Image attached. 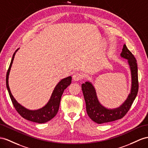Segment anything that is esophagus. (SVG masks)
Instances as JSON below:
<instances>
[{"mask_svg":"<svg viewBox=\"0 0 148 148\" xmlns=\"http://www.w3.org/2000/svg\"><path fill=\"white\" fill-rule=\"evenodd\" d=\"M73 80L74 81H78L79 80H81V78H82V75L80 74V73H75L73 76Z\"/></svg>","mask_w":148,"mask_h":148,"instance_id":"esophagus-1","label":"esophagus"}]
</instances>
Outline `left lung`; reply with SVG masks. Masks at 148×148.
Segmentation results:
<instances>
[{"mask_svg": "<svg viewBox=\"0 0 148 148\" xmlns=\"http://www.w3.org/2000/svg\"><path fill=\"white\" fill-rule=\"evenodd\" d=\"M121 57L127 60L131 75V88L130 94L124 103L116 108H108L102 104L97 96L92 83L87 81L82 84V90L86 102V111L89 117L97 124H103L120 119L130 109L138 92V66L134 56L124 44Z\"/></svg>", "mask_w": 148, "mask_h": 148, "instance_id": "8db88e82", "label": "left lung"}]
</instances>
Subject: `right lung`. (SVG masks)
Returning a JSON list of instances; mask_svg holds the SVG:
<instances>
[{
  "mask_svg": "<svg viewBox=\"0 0 148 148\" xmlns=\"http://www.w3.org/2000/svg\"><path fill=\"white\" fill-rule=\"evenodd\" d=\"M18 49H19V48L17 49L16 52L14 53L9 69L7 71L6 75V86L7 90H8L11 101H12V104L14 108H16V111L24 119L39 124L46 123L47 121L52 119L53 117H54L57 114V113H58L61 96L64 90L71 84L72 77L69 76L62 79V80H60V81L58 82V84L56 85L54 90H53L50 99L49 100L47 103L42 108L36 109V110H31V109L24 107L23 106L18 103L14 97L12 93H11L9 86V73L11 69V67H12V65L15 55H16V53Z\"/></svg>",
  "mask_w": 148,
  "mask_h": 148,
  "instance_id": "obj_1",
  "label": "right lung"
}]
</instances>
